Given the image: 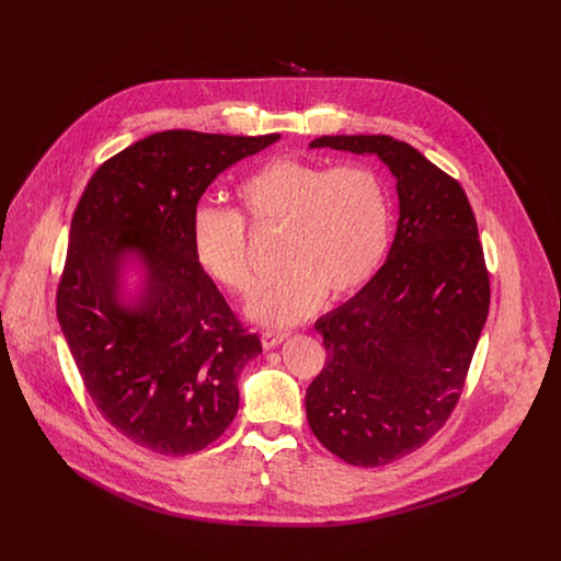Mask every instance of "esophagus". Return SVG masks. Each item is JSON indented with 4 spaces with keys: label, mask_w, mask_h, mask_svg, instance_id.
<instances>
[{
    "label": "esophagus",
    "mask_w": 561,
    "mask_h": 561,
    "mask_svg": "<svg viewBox=\"0 0 561 561\" xmlns=\"http://www.w3.org/2000/svg\"><path fill=\"white\" fill-rule=\"evenodd\" d=\"M290 335L288 333H277V331H264L262 333V346L266 348V351H271V348H277L282 342H286Z\"/></svg>",
    "instance_id": "1"
}]
</instances>
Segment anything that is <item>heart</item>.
Instances as JSON below:
<instances>
[{"mask_svg":"<svg viewBox=\"0 0 561 561\" xmlns=\"http://www.w3.org/2000/svg\"><path fill=\"white\" fill-rule=\"evenodd\" d=\"M257 230L284 232L279 262L286 273L262 286L249 314L264 327L304 322L327 295L348 297L381 266L392 230L388 188L366 164L308 162L279 157L237 188ZM191 244L204 273L234 295L255 288L249 232L242 215L199 204L191 217Z\"/></svg>","mask_w":561,"mask_h":561,"instance_id":"1","label":"heart"}]
</instances>
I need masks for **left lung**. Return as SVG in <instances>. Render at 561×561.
I'll list each match as a JSON object with an SVG mask.
<instances>
[{
  "label": "left lung",
  "mask_w": 561,
  "mask_h": 561,
  "mask_svg": "<svg viewBox=\"0 0 561 561\" xmlns=\"http://www.w3.org/2000/svg\"><path fill=\"white\" fill-rule=\"evenodd\" d=\"M308 146L377 154L397 180L388 257L317 319L329 357L306 390L319 442L353 466H383L426 444L457 404L489 317L484 251L463 188L411 144L324 135Z\"/></svg>",
  "instance_id": "obj_1"
}]
</instances>
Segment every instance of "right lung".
I'll return each instance as SVG.
<instances>
[{"instance_id": "obj_1", "label": "right lung", "mask_w": 561, "mask_h": 561, "mask_svg": "<svg viewBox=\"0 0 561 561\" xmlns=\"http://www.w3.org/2000/svg\"><path fill=\"white\" fill-rule=\"evenodd\" d=\"M282 135L164 130L111 157L70 221L57 319L100 413L159 455L213 444L239 409V375L262 353L191 244L219 173Z\"/></svg>"}]
</instances>
